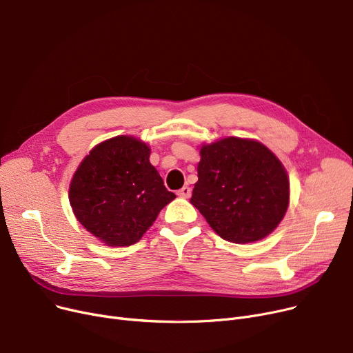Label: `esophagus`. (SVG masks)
Masks as SVG:
<instances>
[{"mask_svg":"<svg viewBox=\"0 0 353 353\" xmlns=\"http://www.w3.org/2000/svg\"><path fill=\"white\" fill-rule=\"evenodd\" d=\"M177 196L181 197V199H189L192 196V189L189 185H184L177 192Z\"/></svg>","mask_w":353,"mask_h":353,"instance_id":"esophagus-1","label":"esophagus"}]
</instances>
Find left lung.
I'll list each match as a JSON object with an SVG mask.
<instances>
[{"label":"left lung","mask_w":353,"mask_h":353,"mask_svg":"<svg viewBox=\"0 0 353 353\" xmlns=\"http://www.w3.org/2000/svg\"><path fill=\"white\" fill-rule=\"evenodd\" d=\"M190 203L230 243L263 240L284 219L290 180L278 157L252 139L203 145Z\"/></svg>","instance_id":"left-lung-1"}]
</instances>
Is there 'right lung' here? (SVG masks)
<instances>
[{
  "label": "right lung",
  "mask_w": 353,
  "mask_h": 353,
  "mask_svg": "<svg viewBox=\"0 0 353 353\" xmlns=\"http://www.w3.org/2000/svg\"><path fill=\"white\" fill-rule=\"evenodd\" d=\"M150 149L132 136H116L93 148L69 185L78 221L109 247L137 243L176 199L152 166Z\"/></svg>",
  "instance_id": "right-lung-1"
}]
</instances>
